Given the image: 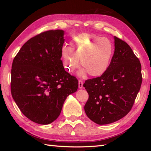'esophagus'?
<instances>
[{
  "mask_svg": "<svg viewBox=\"0 0 151 151\" xmlns=\"http://www.w3.org/2000/svg\"><path fill=\"white\" fill-rule=\"evenodd\" d=\"M78 88L82 89L83 88V82L82 81H78Z\"/></svg>",
  "mask_w": 151,
  "mask_h": 151,
  "instance_id": "34e87169",
  "label": "esophagus"
}]
</instances>
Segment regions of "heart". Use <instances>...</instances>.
Segmentation results:
<instances>
[{"label":"heart","mask_w":151,"mask_h":151,"mask_svg":"<svg viewBox=\"0 0 151 151\" xmlns=\"http://www.w3.org/2000/svg\"><path fill=\"white\" fill-rule=\"evenodd\" d=\"M70 47L63 46L62 57L63 65L69 73H73L79 66V60L83 67L78 73L81 77L89 75L100 76L107 71L114 54L113 44L107 38L91 34H81L70 42Z\"/></svg>","instance_id":"1"}]
</instances>
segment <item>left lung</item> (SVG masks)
<instances>
[{
    "label": "left lung",
    "instance_id": "obj_1",
    "mask_svg": "<svg viewBox=\"0 0 151 151\" xmlns=\"http://www.w3.org/2000/svg\"><path fill=\"white\" fill-rule=\"evenodd\" d=\"M115 50L108 70L87 80V116L98 124L114 123L130 111L142 82V65L130 47L114 36Z\"/></svg>",
    "mask_w": 151,
    "mask_h": 151
}]
</instances>
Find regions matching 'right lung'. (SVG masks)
<instances>
[{"label": "right lung", "instance_id": "add662e5", "mask_svg": "<svg viewBox=\"0 0 151 151\" xmlns=\"http://www.w3.org/2000/svg\"><path fill=\"white\" fill-rule=\"evenodd\" d=\"M65 32L49 30L25 43L13 61L12 97L21 112L34 123L49 124L58 117L66 98L78 82L61 60Z\"/></svg>", "mask_w": 151, "mask_h": 151}]
</instances>
